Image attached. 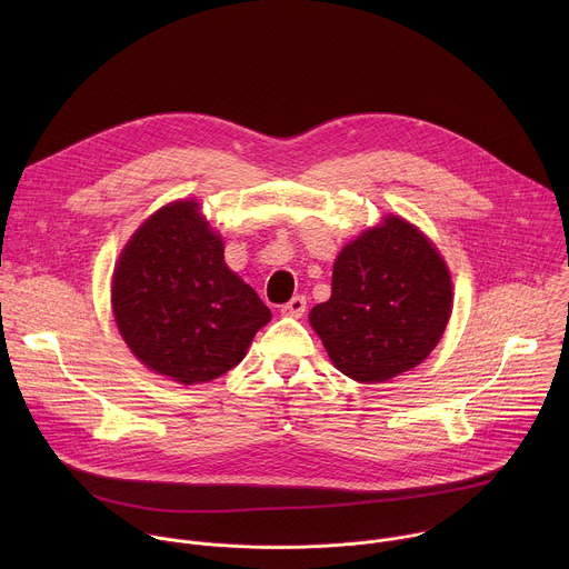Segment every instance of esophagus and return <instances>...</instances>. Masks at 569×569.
Instances as JSON below:
<instances>
[{
  "label": "esophagus",
  "mask_w": 569,
  "mask_h": 569,
  "mask_svg": "<svg viewBox=\"0 0 569 569\" xmlns=\"http://www.w3.org/2000/svg\"><path fill=\"white\" fill-rule=\"evenodd\" d=\"M281 312L288 315V317H301L306 312V297L303 295L292 297L288 303L281 306Z\"/></svg>",
  "instance_id": "esophagus-1"
}]
</instances>
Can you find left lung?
<instances>
[{"label":"left lung","mask_w":569,"mask_h":569,"mask_svg":"<svg viewBox=\"0 0 569 569\" xmlns=\"http://www.w3.org/2000/svg\"><path fill=\"white\" fill-rule=\"evenodd\" d=\"M452 310L448 266L415 224L387 216L336 259L331 299L308 319L336 369L385 382L421 365Z\"/></svg>","instance_id":"obj_1"}]
</instances>
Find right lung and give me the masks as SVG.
I'll return each mask as SVG.
<instances>
[{
  "label": "right lung",
  "mask_w": 569,
  "mask_h": 569,
  "mask_svg": "<svg viewBox=\"0 0 569 569\" xmlns=\"http://www.w3.org/2000/svg\"><path fill=\"white\" fill-rule=\"evenodd\" d=\"M224 242L196 200L154 211L128 240L112 312L130 351L182 385L209 382L248 353L272 319L261 297L224 263Z\"/></svg>",
  "instance_id": "right-lung-1"
}]
</instances>
